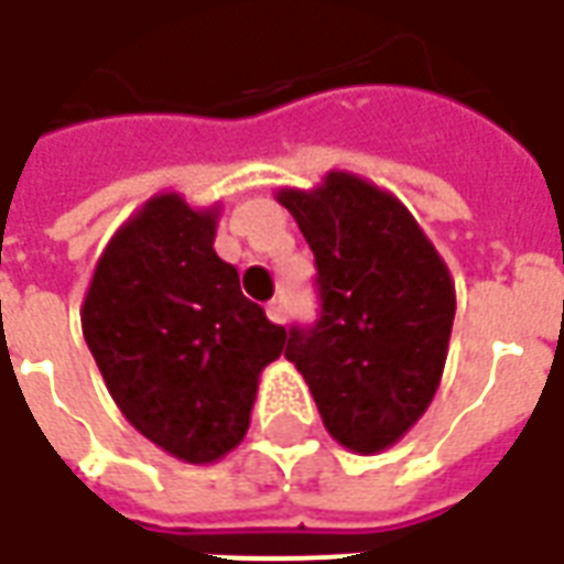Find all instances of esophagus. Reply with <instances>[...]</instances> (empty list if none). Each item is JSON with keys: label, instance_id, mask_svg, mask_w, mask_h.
I'll return each mask as SVG.
<instances>
[{"label": "esophagus", "instance_id": "obj_1", "mask_svg": "<svg viewBox=\"0 0 564 564\" xmlns=\"http://www.w3.org/2000/svg\"><path fill=\"white\" fill-rule=\"evenodd\" d=\"M267 316H270L273 323H285V301H282V297H273V301L267 304Z\"/></svg>", "mask_w": 564, "mask_h": 564}]
</instances>
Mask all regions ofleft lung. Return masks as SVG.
I'll list each match as a JSON object with an SVG mask.
<instances>
[{
  "mask_svg": "<svg viewBox=\"0 0 564 564\" xmlns=\"http://www.w3.org/2000/svg\"><path fill=\"white\" fill-rule=\"evenodd\" d=\"M316 257L319 319L289 328V357L328 434L354 453L397 444L429 410L447 362L456 291L447 263L391 192L332 170L282 188Z\"/></svg>",
  "mask_w": 564,
  "mask_h": 564,
  "instance_id": "left-lung-1",
  "label": "left lung"
}]
</instances>
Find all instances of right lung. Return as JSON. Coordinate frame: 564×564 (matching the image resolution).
Here are the masks:
<instances>
[{
	"instance_id": "add662e5",
	"label": "right lung",
	"mask_w": 564,
	"mask_h": 564,
	"mask_svg": "<svg viewBox=\"0 0 564 564\" xmlns=\"http://www.w3.org/2000/svg\"><path fill=\"white\" fill-rule=\"evenodd\" d=\"M217 207L158 195L98 257L83 338L132 429L183 463H217L251 425L257 379L289 332L214 251Z\"/></svg>"
}]
</instances>
